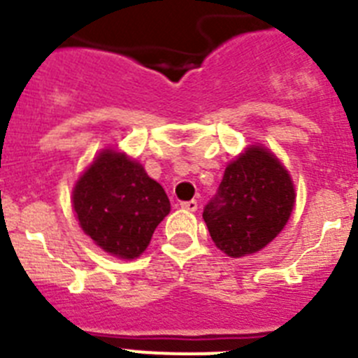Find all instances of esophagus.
I'll return each mask as SVG.
<instances>
[{"label":"esophagus","mask_w":358,"mask_h":358,"mask_svg":"<svg viewBox=\"0 0 358 358\" xmlns=\"http://www.w3.org/2000/svg\"><path fill=\"white\" fill-rule=\"evenodd\" d=\"M197 206H199V202L194 201V199H192V201L181 202V208H182V210H186V211H195V210H197Z\"/></svg>","instance_id":"esophagus-1"}]
</instances>
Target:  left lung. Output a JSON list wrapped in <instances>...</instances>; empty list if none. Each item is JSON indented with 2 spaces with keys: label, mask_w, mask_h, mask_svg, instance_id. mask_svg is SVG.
I'll list each match as a JSON object with an SVG mask.
<instances>
[{
  "label": "left lung",
  "mask_w": 358,
  "mask_h": 358,
  "mask_svg": "<svg viewBox=\"0 0 358 358\" xmlns=\"http://www.w3.org/2000/svg\"><path fill=\"white\" fill-rule=\"evenodd\" d=\"M294 199L290 176L278 157L262 147H249L227 164L202 218L215 245L240 258L276 238L292 213Z\"/></svg>",
  "instance_id": "8db88e82"
}]
</instances>
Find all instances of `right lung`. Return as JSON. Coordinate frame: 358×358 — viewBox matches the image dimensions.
Segmentation results:
<instances>
[{"label":"right lung","instance_id":"obj_1","mask_svg":"<svg viewBox=\"0 0 358 358\" xmlns=\"http://www.w3.org/2000/svg\"><path fill=\"white\" fill-rule=\"evenodd\" d=\"M73 208L82 229L106 252L132 260L170 213L163 186L125 154L103 150L78 179Z\"/></svg>","mask_w":358,"mask_h":358}]
</instances>
